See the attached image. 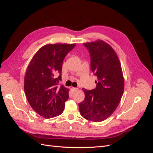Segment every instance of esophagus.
<instances>
[{
	"label": "esophagus",
	"instance_id": "34e87169",
	"mask_svg": "<svg viewBox=\"0 0 153 153\" xmlns=\"http://www.w3.org/2000/svg\"><path fill=\"white\" fill-rule=\"evenodd\" d=\"M71 91H72L73 92H75V91H78V88H75V87H71Z\"/></svg>",
	"mask_w": 153,
	"mask_h": 153
}]
</instances>
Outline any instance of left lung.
Wrapping results in <instances>:
<instances>
[{
	"mask_svg": "<svg viewBox=\"0 0 153 153\" xmlns=\"http://www.w3.org/2000/svg\"><path fill=\"white\" fill-rule=\"evenodd\" d=\"M84 45L91 56V71L97 76L96 87L82 89L84 101L79 103L81 115L93 122H101L110 117L118 106L124 87L121 63L111 46L102 40Z\"/></svg>",
	"mask_w": 153,
	"mask_h": 153,
	"instance_id": "8db88e82",
	"label": "left lung"
}]
</instances>
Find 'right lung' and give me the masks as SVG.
Masks as SVG:
<instances>
[{
  "label": "right lung",
  "instance_id": "right-lung-1",
  "mask_svg": "<svg viewBox=\"0 0 153 153\" xmlns=\"http://www.w3.org/2000/svg\"><path fill=\"white\" fill-rule=\"evenodd\" d=\"M76 44H48L39 49L30 61L24 78L27 101L45 118L61 115L69 98V90L57 86L61 80L62 62Z\"/></svg>",
  "mask_w": 153,
  "mask_h": 153
}]
</instances>
